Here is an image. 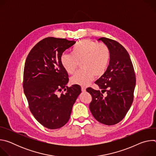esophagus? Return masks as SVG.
<instances>
[{
  "label": "esophagus",
  "mask_w": 156,
  "mask_h": 156,
  "mask_svg": "<svg viewBox=\"0 0 156 156\" xmlns=\"http://www.w3.org/2000/svg\"><path fill=\"white\" fill-rule=\"evenodd\" d=\"M81 91H82V92L86 91V87L84 86H81Z\"/></svg>",
  "instance_id": "obj_1"
}]
</instances>
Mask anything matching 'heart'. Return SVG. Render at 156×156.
<instances>
[{
	"instance_id": "heart-1",
	"label": "heart",
	"mask_w": 156,
	"mask_h": 156,
	"mask_svg": "<svg viewBox=\"0 0 156 156\" xmlns=\"http://www.w3.org/2000/svg\"><path fill=\"white\" fill-rule=\"evenodd\" d=\"M110 58V49L106 44L84 39L75 44L71 54H62L60 60L62 67L69 74L75 72L80 62L82 68L71 78V82L86 86L94 75L99 76L105 72Z\"/></svg>"
}]
</instances>
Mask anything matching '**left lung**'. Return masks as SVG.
Here are the masks:
<instances>
[{"label":"left lung","instance_id":"obj_1","mask_svg":"<svg viewBox=\"0 0 156 156\" xmlns=\"http://www.w3.org/2000/svg\"><path fill=\"white\" fill-rule=\"evenodd\" d=\"M109 48L110 58L107 70L95 83L102 93H107L104 97L99 90L87 88L92 96L90 109L99 122L106 125H114L125 117L134 98L136 75L129 54L117 41L101 37Z\"/></svg>","mask_w":156,"mask_h":156}]
</instances>
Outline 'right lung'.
Returning a JSON list of instances; mask_svg holds the SVG:
<instances>
[{"label": "right lung", "instance_id": "1", "mask_svg": "<svg viewBox=\"0 0 156 156\" xmlns=\"http://www.w3.org/2000/svg\"><path fill=\"white\" fill-rule=\"evenodd\" d=\"M75 42L46 37L33 48L25 62L23 87L29 108L39 123L51 129L67 123L73 105L81 93L78 84L66 86L69 75L60 60L63 52Z\"/></svg>", "mask_w": 156, "mask_h": 156}]
</instances>
